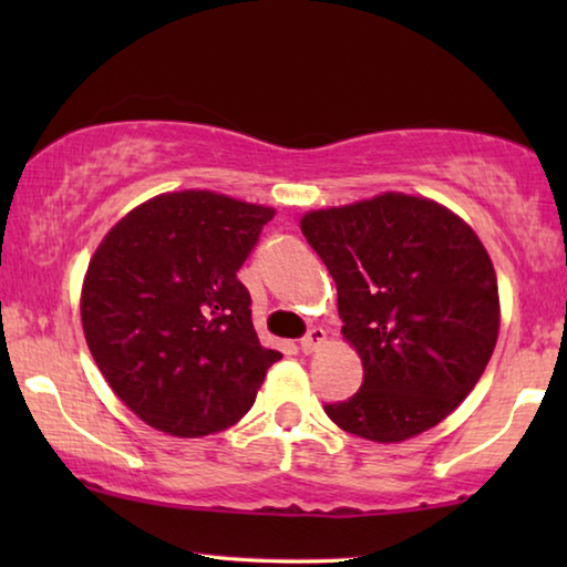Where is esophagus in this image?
Wrapping results in <instances>:
<instances>
[{
    "label": "esophagus",
    "instance_id": "1",
    "mask_svg": "<svg viewBox=\"0 0 567 567\" xmlns=\"http://www.w3.org/2000/svg\"><path fill=\"white\" fill-rule=\"evenodd\" d=\"M324 338H328V332H324L322 328H312L310 332L305 334V338L300 340V350L302 352H315L320 348V344L324 342Z\"/></svg>",
    "mask_w": 567,
    "mask_h": 567
}]
</instances>
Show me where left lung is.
Returning <instances> with one entry per match:
<instances>
[{
    "label": "left lung",
    "instance_id": "left-lung-1",
    "mask_svg": "<svg viewBox=\"0 0 567 567\" xmlns=\"http://www.w3.org/2000/svg\"><path fill=\"white\" fill-rule=\"evenodd\" d=\"M300 227L338 282L342 334L364 372L328 417L375 443L435 427L475 388L501 330L483 243L443 205L400 192L307 213Z\"/></svg>",
    "mask_w": 567,
    "mask_h": 567
}]
</instances>
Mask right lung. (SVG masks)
<instances>
[{
    "label": "right lung",
    "instance_id": "1",
    "mask_svg": "<svg viewBox=\"0 0 567 567\" xmlns=\"http://www.w3.org/2000/svg\"><path fill=\"white\" fill-rule=\"evenodd\" d=\"M275 209L205 189L159 195L114 225L82 287L90 352L117 398L177 437L225 430L282 358L237 280Z\"/></svg>",
    "mask_w": 567,
    "mask_h": 567
}]
</instances>
